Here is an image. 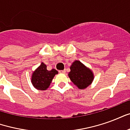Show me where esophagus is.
Wrapping results in <instances>:
<instances>
[{"label":"esophagus","mask_w":130,"mask_h":130,"mask_svg":"<svg viewBox=\"0 0 130 130\" xmlns=\"http://www.w3.org/2000/svg\"><path fill=\"white\" fill-rule=\"evenodd\" d=\"M60 73H65L66 72V70H61V71H59Z\"/></svg>","instance_id":"1"}]
</instances>
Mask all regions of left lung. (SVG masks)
Wrapping results in <instances>:
<instances>
[{"label": "left lung", "instance_id": "8db88e82", "mask_svg": "<svg viewBox=\"0 0 130 130\" xmlns=\"http://www.w3.org/2000/svg\"><path fill=\"white\" fill-rule=\"evenodd\" d=\"M68 76L79 89L83 90L90 86L94 79V74L79 60H74L70 66Z\"/></svg>", "mask_w": 130, "mask_h": 130}]
</instances>
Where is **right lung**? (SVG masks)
<instances>
[{"label":"right lung","instance_id":"1","mask_svg":"<svg viewBox=\"0 0 130 130\" xmlns=\"http://www.w3.org/2000/svg\"><path fill=\"white\" fill-rule=\"evenodd\" d=\"M58 73V72L55 69L47 70L46 65L42 62L41 65L33 71L31 75V83L37 90H45L49 87L54 76Z\"/></svg>","mask_w":130,"mask_h":130}]
</instances>
